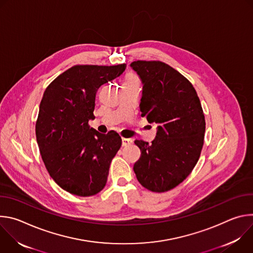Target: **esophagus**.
<instances>
[{
  "label": "esophagus",
  "instance_id": "1",
  "mask_svg": "<svg viewBox=\"0 0 253 253\" xmlns=\"http://www.w3.org/2000/svg\"><path fill=\"white\" fill-rule=\"evenodd\" d=\"M132 139H129V138H122V145L123 146H128L130 145V144H132Z\"/></svg>",
  "mask_w": 253,
  "mask_h": 253
}]
</instances>
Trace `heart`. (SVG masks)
Returning <instances> with one entry per match:
<instances>
[{"mask_svg":"<svg viewBox=\"0 0 253 253\" xmlns=\"http://www.w3.org/2000/svg\"><path fill=\"white\" fill-rule=\"evenodd\" d=\"M135 81H138L137 78L134 76V75H128L124 81V83H128V82H135Z\"/></svg>","mask_w":253,"mask_h":253,"instance_id":"heart-1","label":"heart"}]
</instances>
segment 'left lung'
<instances>
[{
	"instance_id": "obj_1",
	"label": "left lung",
	"mask_w": 253,
	"mask_h": 253,
	"mask_svg": "<svg viewBox=\"0 0 253 253\" xmlns=\"http://www.w3.org/2000/svg\"><path fill=\"white\" fill-rule=\"evenodd\" d=\"M130 66L143 83L141 116L159 125L151 144L135 140L141 157L133 169L143 187L166 192L184 181L200 157L204 113L193 85L168 64L138 60Z\"/></svg>"
}]
</instances>
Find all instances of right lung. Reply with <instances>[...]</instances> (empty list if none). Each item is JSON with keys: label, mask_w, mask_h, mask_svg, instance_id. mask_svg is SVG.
<instances>
[{"label": "right lung", "mask_w": 253, "mask_h": 253, "mask_svg": "<svg viewBox=\"0 0 253 253\" xmlns=\"http://www.w3.org/2000/svg\"><path fill=\"white\" fill-rule=\"evenodd\" d=\"M126 64L75 65L46 88L36 121V137L47 171L67 192L88 197L106 185L112 159L122 145L119 134H101L94 119L99 87L120 76Z\"/></svg>", "instance_id": "1"}]
</instances>
